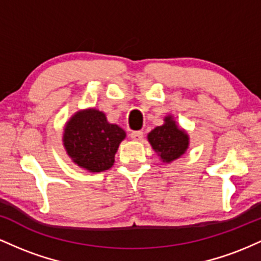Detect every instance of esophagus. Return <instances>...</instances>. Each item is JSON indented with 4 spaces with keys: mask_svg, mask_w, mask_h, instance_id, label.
Listing matches in <instances>:
<instances>
[{
    "mask_svg": "<svg viewBox=\"0 0 261 261\" xmlns=\"http://www.w3.org/2000/svg\"><path fill=\"white\" fill-rule=\"evenodd\" d=\"M130 136L134 141H141V140H142V137H143V133H142V131H133Z\"/></svg>",
    "mask_w": 261,
    "mask_h": 261,
    "instance_id": "34e87169",
    "label": "esophagus"
}]
</instances>
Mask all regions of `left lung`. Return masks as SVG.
I'll return each instance as SVG.
<instances>
[{
  "mask_svg": "<svg viewBox=\"0 0 261 261\" xmlns=\"http://www.w3.org/2000/svg\"><path fill=\"white\" fill-rule=\"evenodd\" d=\"M147 140L160 160L164 163H172L187 152L190 145V137L182 127H179L174 116H164V122L154 127L147 135Z\"/></svg>",
  "mask_w": 261,
  "mask_h": 261,
  "instance_id": "left-lung-1",
  "label": "left lung"
}]
</instances>
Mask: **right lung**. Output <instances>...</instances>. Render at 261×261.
I'll use <instances>...</instances> for the list:
<instances>
[{"label": "right lung", "mask_w": 261, "mask_h": 261, "mask_svg": "<svg viewBox=\"0 0 261 261\" xmlns=\"http://www.w3.org/2000/svg\"><path fill=\"white\" fill-rule=\"evenodd\" d=\"M126 133L110 124L106 114L95 108L79 110L66 122L62 145L80 168L99 173L112 168L114 157Z\"/></svg>", "instance_id": "add662e5"}]
</instances>
